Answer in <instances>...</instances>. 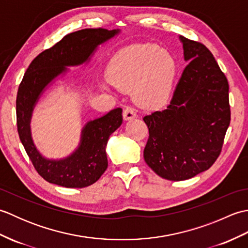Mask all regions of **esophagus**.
<instances>
[{"label":"esophagus","instance_id":"obj_1","mask_svg":"<svg viewBox=\"0 0 248 248\" xmlns=\"http://www.w3.org/2000/svg\"><path fill=\"white\" fill-rule=\"evenodd\" d=\"M123 117H124V121H128V120H132L134 118H136V114L134 112L133 108H127L123 113Z\"/></svg>","mask_w":248,"mask_h":248}]
</instances>
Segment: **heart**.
<instances>
[{
  "label": "heart",
  "mask_w": 248,
  "mask_h": 248,
  "mask_svg": "<svg viewBox=\"0 0 248 248\" xmlns=\"http://www.w3.org/2000/svg\"><path fill=\"white\" fill-rule=\"evenodd\" d=\"M176 62L170 52L151 44L133 45L116 54L108 65V78L123 92H131L136 104L155 108L171 93Z\"/></svg>",
  "instance_id": "obj_1"
}]
</instances>
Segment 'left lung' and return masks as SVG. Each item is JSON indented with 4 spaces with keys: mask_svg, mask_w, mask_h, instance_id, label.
I'll return each mask as SVG.
<instances>
[{
    "mask_svg": "<svg viewBox=\"0 0 248 248\" xmlns=\"http://www.w3.org/2000/svg\"><path fill=\"white\" fill-rule=\"evenodd\" d=\"M184 68L170 103L144 117L149 139L144 159L152 170L182 181L217 161L230 124L229 85L211 52L179 36Z\"/></svg>",
    "mask_w": 248,
    "mask_h": 248,
    "instance_id": "left-lung-1",
    "label": "left lung"
}]
</instances>
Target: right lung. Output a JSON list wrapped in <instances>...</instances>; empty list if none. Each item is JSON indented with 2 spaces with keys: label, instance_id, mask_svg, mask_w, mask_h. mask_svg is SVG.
Here are the masks:
<instances>
[{
  "label": "right lung",
  "instance_id": "right-lung-1",
  "mask_svg": "<svg viewBox=\"0 0 248 248\" xmlns=\"http://www.w3.org/2000/svg\"><path fill=\"white\" fill-rule=\"evenodd\" d=\"M120 31L119 29H85L68 34L37 56L25 72L16 101L19 138L36 170L50 183L82 188L92 186L107 170L105 149L110 134L123 124L120 108L87 121L81 131L77 148L61 159H49L37 148L31 136V121L41 96L70 71L68 67L87 65L99 46L117 37Z\"/></svg>",
  "mask_w": 248,
  "mask_h": 248
}]
</instances>
